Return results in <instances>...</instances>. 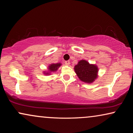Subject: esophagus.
<instances>
[{"instance_id": "34e87169", "label": "esophagus", "mask_w": 133, "mask_h": 133, "mask_svg": "<svg viewBox=\"0 0 133 133\" xmlns=\"http://www.w3.org/2000/svg\"><path fill=\"white\" fill-rule=\"evenodd\" d=\"M65 64H66L67 66H69V65H70V61H69V60H68V61H66V62H65Z\"/></svg>"}]
</instances>
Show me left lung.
Wrapping results in <instances>:
<instances>
[{
    "instance_id": "8db88e82",
    "label": "left lung",
    "mask_w": 133,
    "mask_h": 133,
    "mask_svg": "<svg viewBox=\"0 0 133 133\" xmlns=\"http://www.w3.org/2000/svg\"><path fill=\"white\" fill-rule=\"evenodd\" d=\"M74 69L78 77L83 82L91 83L97 78L98 71L97 66L90 64L85 60H82L78 62Z\"/></svg>"
}]
</instances>
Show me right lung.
Returning a JSON list of instances; mask_svg holds the SVG:
<instances>
[{
	"label": "right lung",
	"mask_w": 133,
	"mask_h": 133,
	"mask_svg": "<svg viewBox=\"0 0 133 133\" xmlns=\"http://www.w3.org/2000/svg\"><path fill=\"white\" fill-rule=\"evenodd\" d=\"M62 64L61 63H56V64H51L48 67V69H49V71L46 72V71H44V74L46 75H50L51 72H55L57 70V69H58L60 66H61Z\"/></svg>",
	"instance_id": "right-lung-1"
}]
</instances>
